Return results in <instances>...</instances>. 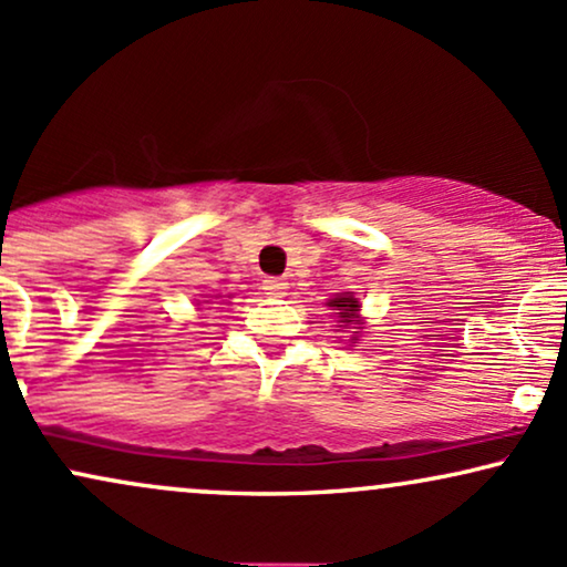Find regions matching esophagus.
I'll use <instances>...</instances> for the list:
<instances>
[{"instance_id":"obj_1","label":"esophagus","mask_w":567,"mask_h":567,"mask_svg":"<svg viewBox=\"0 0 567 567\" xmlns=\"http://www.w3.org/2000/svg\"><path fill=\"white\" fill-rule=\"evenodd\" d=\"M262 289H265V295H270V297H284L286 289H289V284H286L284 278H265Z\"/></svg>"}]
</instances>
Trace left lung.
Here are the masks:
<instances>
[{"mask_svg":"<svg viewBox=\"0 0 567 567\" xmlns=\"http://www.w3.org/2000/svg\"><path fill=\"white\" fill-rule=\"evenodd\" d=\"M328 307L331 310H337V320H339V328L341 326H360V302L354 299L352 291H344V295H337L333 299H328ZM358 333L360 331H352V344H358Z\"/></svg>","mask_w":567,"mask_h":567,"instance_id":"1","label":"left lung"}]
</instances>
